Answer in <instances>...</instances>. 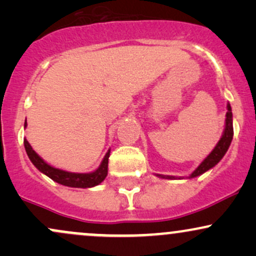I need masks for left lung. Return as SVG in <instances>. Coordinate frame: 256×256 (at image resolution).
<instances>
[{
	"label": "left lung",
	"mask_w": 256,
	"mask_h": 256,
	"mask_svg": "<svg viewBox=\"0 0 256 256\" xmlns=\"http://www.w3.org/2000/svg\"><path fill=\"white\" fill-rule=\"evenodd\" d=\"M232 137H234V126H232V112H231L230 104H228V112H226V125H225L224 134H222V137L220 138L218 144H216V148L213 149V152H210V154L208 155V156L206 158L204 161H202L201 165H200L198 168H196L195 171L192 173L190 178L198 177V176L202 174V173H204L206 171H208V170L216 166V164H218L219 161L222 160V156H224L225 152H228V146H230V144H231ZM160 177L170 178V179L174 178V177H168V176H167V177H165V176H160Z\"/></svg>",
	"instance_id": "1"
}]
</instances>
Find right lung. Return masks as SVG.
Listing matches in <instances>:
<instances>
[{
	"label": "right lung",
	"instance_id": "right-lung-1",
	"mask_svg": "<svg viewBox=\"0 0 256 256\" xmlns=\"http://www.w3.org/2000/svg\"><path fill=\"white\" fill-rule=\"evenodd\" d=\"M26 126V122H25ZM24 146L25 150L28 152V156L30 158L31 162L40 170V172L44 173L46 176H48L49 178H52V180L56 182L58 184L66 185V186H72V188H91L98 185L104 179L107 177L108 173V158H110V150L107 152L106 156L102 161L101 166L96 170L95 172L91 173H72V172H66L62 170H58L52 167L48 164H46L44 161L36 154V152L31 148L30 143L28 140H24Z\"/></svg>",
	"mask_w": 256,
	"mask_h": 256
}]
</instances>
